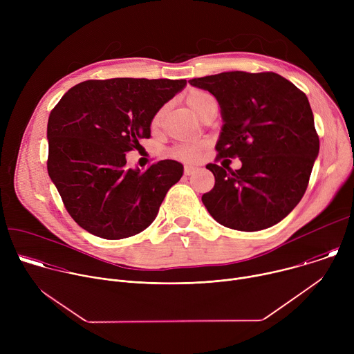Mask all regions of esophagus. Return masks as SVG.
Wrapping results in <instances>:
<instances>
[{
	"label": "esophagus",
	"mask_w": 354,
	"mask_h": 354,
	"mask_svg": "<svg viewBox=\"0 0 354 354\" xmlns=\"http://www.w3.org/2000/svg\"><path fill=\"white\" fill-rule=\"evenodd\" d=\"M196 167L193 165H185V175H193L196 172Z\"/></svg>",
	"instance_id": "1"
}]
</instances>
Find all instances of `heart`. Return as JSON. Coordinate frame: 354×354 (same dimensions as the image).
Here are the masks:
<instances>
[{
	"instance_id": "b5f03b06",
	"label": "heart",
	"mask_w": 354,
	"mask_h": 354,
	"mask_svg": "<svg viewBox=\"0 0 354 354\" xmlns=\"http://www.w3.org/2000/svg\"><path fill=\"white\" fill-rule=\"evenodd\" d=\"M213 97L207 93V92H203V91H198V89H193L190 91L185 100L187 106L198 116L200 112L203 111V108L206 106V104L209 102V100H212ZM161 118H162V112H158L154 118H153V122H151V126H153L154 129L160 124L161 122ZM206 147V142H186V144H182V145H178L175 148H172L169 151V156L176 158V160H182V161H196L198 157H200V153L201 149H203Z\"/></svg>"
}]
</instances>
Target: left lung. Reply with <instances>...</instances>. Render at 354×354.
<instances>
[{"label": "left lung", "mask_w": 354, "mask_h": 354, "mask_svg": "<svg viewBox=\"0 0 354 354\" xmlns=\"http://www.w3.org/2000/svg\"><path fill=\"white\" fill-rule=\"evenodd\" d=\"M220 105L218 157L238 156L241 169L207 164L214 187L201 196L224 227L259 231L280 223L304 196L319 138L308 97L276 73L228 71L193 78Z\"/></svg>", "instance_id": "8db88e82"}]
</instances>
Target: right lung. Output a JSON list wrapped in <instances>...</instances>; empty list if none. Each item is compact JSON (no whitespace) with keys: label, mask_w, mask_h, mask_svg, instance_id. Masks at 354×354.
Returning a JSON list of instances; mask_svg holds the SVG:
<instances>
[{"label":"right lung","mask_w":354,"mask_h":354,"mask_svg":"<svg viewBox=\"0 0 354 354\" xmlns=\"http://www.w3.org/2000/svg\"><path fill=\"white\" fill-rule=\"evenodd\" d=\"M185 86L186 80L84 81L60 99L47 123V171L80 227L122 239L156 220L183 165L164 160L129 169L126 153L151 137L153 118Z\"/></svg>","instance_id":"right-lung-1"}]
</instances>
